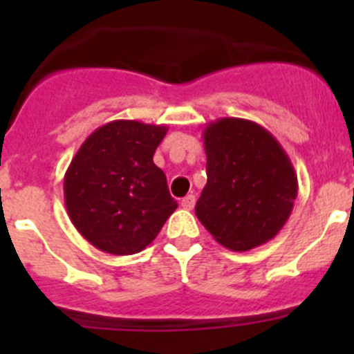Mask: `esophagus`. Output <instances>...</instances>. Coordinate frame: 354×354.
<instances>
[{"label":"esophagus","instance_id":"esophagus-1","mask_svg":"<svg viewBox=\"0 0 354 354\" xmlns=\"http://www.w3.org/2000/svg\"><path fill=\"white\" fill-rule=\"evenodd\" d=\"M195 195H187L186 198H183V202H180V205H183V209H187V211H192L193 207H195Z\"/></svg>","mask_w":354,"mask_h":354}]
</instances>
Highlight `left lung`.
<instances>
[{"mask_svg":"<svg viewBox=\"0 0 354 354\" xmlns=\"http://www.w3.org/2000/svg\"><path fill=\"white\" fill-rule=\"evenodd\" d=\"M207 184L195 214L221 246L248 252L273 239L298 196L292 162L273 134L245 118L204 129Z\"/></svg>","mask_w":354,"mask_h":354,"instance_id":"8db88e82","label":"left lung"}]
</instances>
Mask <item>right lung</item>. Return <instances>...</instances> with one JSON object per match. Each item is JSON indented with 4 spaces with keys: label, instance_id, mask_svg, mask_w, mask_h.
<instances>
[{
    "label": "right lung",
    "instance_id": "1",
    "mask_svg": "<svg viewBox=\"0 0 354 354\" xmlns=\"http://www.w3.org/2000/svg\"><path fill=\"white\" fill-rule=\"evenodd\" d=\"M167 131L138 120L108 122L72 158L64 179L65 207L77 232L97 250L142 252L177 209L167 175L152 161Z\"/></svg>",
    "mask_w": 354,
    "mask_h": 354
}]
</instances>
